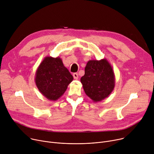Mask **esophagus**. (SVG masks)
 <instances>
[{"label": "esophagus", "instance_id": "1", "mask_svg": "<svg viewBox=\"0 0 154 154\" xmlns=\"http://www.w3.org/2000/svg\"><path fill=\"white\" fill-rule=\"evenodd\" d=\"M73 77H74V79L77 80V79H78V77H79L78 74H77V73H74V74H73Z\"/></svg>", "mask_w": 154, "mask_h": 154}]
</instances>
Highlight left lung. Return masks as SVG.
I'll return each mask as SVG.
<instances>
[{"instance_id": "1", "label": "left lung", "mask_w": 154, "mask_h": 154, "mask_svg": "<svg viewBox=\"0 0 154 154\" xmlns=\"http://www.w3.org/2000/svg\"><path fill=\"white\" fill-rule=\"evenodd\" d=\"M80 82L85 94L94 102H98L107 98L114 90L115 76L106 59L90 60Z\"/></svg>"}]
</instances>
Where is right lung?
Segmentation results:
<instances>
[{
  "label": "right lung",
  "instance_id": "right-lung-1",
  "mask_svg": "<svg viewBox=\"0 0 154 154\" xmlns=\"http://www.w3.org/2000/svg\"><path fill=\"white\" fill-rule=\"evenodd\" d=\"M73 76L59 56H46L36 71L35 81L40 93L47 99L56 101L62 96Z\"/></svg>",
  "mask_w": 154,
  "mask_h": 154
}]
</instances>
